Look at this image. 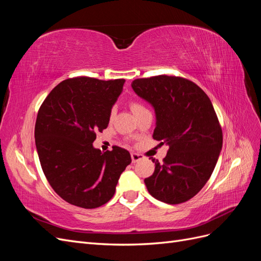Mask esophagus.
Returning a JSON list of instances; mask_svg holds the SVG:
<instances>
[{
  "mask_svg": "<svg viewBox=\"0 0 261 261\" xmlns=\"http://www.w3.org/2000/svg\"><path fill=\"white\" fill-rule=\"evenodd\" d=\"M130 156H132L133 163L138 162V161L144 159V155H143V154H139V153H136V152H132V153H130Z\"/></svg>",
  "mask_w": 261,
  "mask_h": 261,
  "instance_id": "esophagus-1",
  "label": "esophagus"
}]
</instances>
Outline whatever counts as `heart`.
<instances>
[{"mask_svg":"<svg viewBox=\"0 0 261 261\" xmlns=\"http://www.w3.org/2000/svg\"><path fill=\"white\" fill-rule=\"evenodd\" d=\"M130 108H132V111L135 114L139 113L140 111H143V110H146V107L138 101H133L130 105ZM114 114H115V108H112L111 111H110V117H113Z\"/></svg>","mask_w":261,"mask_h":261,"instance_id":"obj_1","label":"heart"}]
</instances>
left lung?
Wrapping results in <instances>:
<instances>
[{
  "instance_id": "1",
  "label": "left lung",
  "mask_w": 261,
  "mask_h": 261,
  "mask_svg": "<svg viewBox=\"0 0 261 261\" xmlns=\"http://www.w3.org/2000/svg\"><path fill=\"white\" fill-rule=\"evenodd\" d=\"M132 87L154 109L153 139L169 146L162 163L151 159L155 168L145 178L148 192L165 203L185 202L206 185L222 149L215 109L206 92L183 77L139 78Z\"/></svg>"
}]
</instances>
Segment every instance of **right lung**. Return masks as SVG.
I'll use <instances>...</instances> for the list:
<instances>
[{"label": "right lung", "mask_w": 261, "mask_h": 261, "mask_svg": "<svg viewBox=\"0 0 261 261\" xmlns=\"http://www.w3.org/2000/svg\"><path fill=\"white\" fill-rule=\"evenodd\" d=\"M124 83L69 78L53 88L39 109L35 139L42 171L53 191L74 206L94 209L107 203L132 162L121 147L101 152L92 146L96 133L108 127Z\"/></svg>", "instance_id": "obj_1"}]
</instances>
